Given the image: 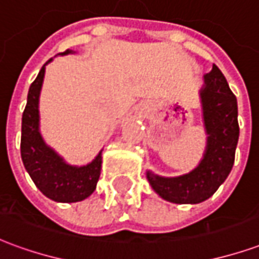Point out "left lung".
Segmentation results:
<instances>
[{"label": "left lung", "mask_w": 259, "mask_h": 259, "mask_svg": "<svg viewBox=\"0 0 259 259\" xmlns=\"http://www.w3.org/2000/svg\"><path fill=\"white\" fill-rule=\"evenodd\" d=\"M206 146L202 159L189 174L165 178L147 170V180L161 198L175 204L208 200L230 174L239 141L237 100L217 65L204 74L200 90Z\"/></svg>", "instance_id": "1"}]
</instances>
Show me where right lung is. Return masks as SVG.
<instances>
[{
	"label": "right lung",
	"mask_w": 259,
	"mask_h": 259,
	"mask_svg": "<svg viewBox=\"0 0 259 259\" xmlns=\"http://www.w3.org/2000/svg\"><path fill=\"white\" fill-rule=\"evenodd\" d=\"M66 50L58 55L74 54ZM47 61L31 83L27 94V104L22 115V139L20 155L27 174L30 175L37 189L50 200L57 202H77L90 197L100 179L102 163V150L87 165H70L54 148L44 141L40 132V93H41Z\"/></svg>",
	"instance_id": "add662e5"
}]
</instances>
